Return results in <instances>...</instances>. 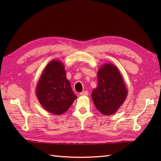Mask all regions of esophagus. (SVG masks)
<instances>
[{
    "label": "esophagus",
    "instance_id": "esophagus-1",
    "mask_svg": "<svg viewBox=\"0 0 161 161\" xmlns=\"http://www.w3.org/2000/svg\"><path fill=\"white\" fill-rule=\"evenodd\" d=\"M88 95V92L87 91H84L81 92V93H80V95H81V96H83V95Z\"/></svg>",
    "mask_w": 161,
    "mask_h": 161
}]
</instances>
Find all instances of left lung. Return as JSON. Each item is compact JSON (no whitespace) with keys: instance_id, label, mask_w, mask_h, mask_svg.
I'll return each instance as SVG.
<instances>
[{"instance_id":"left-lung-1","label":"left lung","mask_w":161,"mask_h":161,"mask_svg":"<svg viewBox=\"0 0 161 161\" xmlns=\"http://www.w3.org/2000/svg\"><path fill=\"white\" fill-rule=\"evenodd\" d=\"M97 86L92 92V99L101 114L111 115L126 100L127 90L120 73L114 64H104L97 72Z\"/></svg>"}]
</instances>
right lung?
I'll return each instance as SVG.
<instances>
[{"instance_id": "add662e5", "label": "right lung", "mask_w": 161, "mask_h": 161, "mask_svg": "<svg viewBox=\"0 0 161 161\" xmlns=\"http://www.w3.org/2000/svg\"><path fill=\"white\" fill-rule=\"evenodd\" d=\"M63 63L54 59L47 65L36 85V94L42 107L54 115H61L77 98L67 80Z\"/></svg>"}]
</instances>
